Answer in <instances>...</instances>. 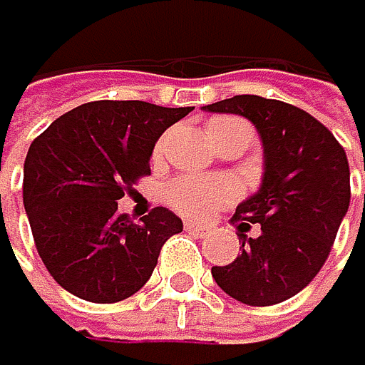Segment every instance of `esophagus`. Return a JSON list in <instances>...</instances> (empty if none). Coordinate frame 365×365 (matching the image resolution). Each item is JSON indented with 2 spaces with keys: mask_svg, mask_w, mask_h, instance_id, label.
<instances>
[{
  "mask_svg": "<svg viewBox=\"0 0 365 365\" xmlns=\"http://www.w3.org/2000/svg\"><path fill=\"white\" fill-rule=\"evenodd\" d=\"M185 230H187V233H194V235H205L207 233L205 226L194 224V222H185Z\"/></svg>",
  "mask_w": 365,
  "mask_h": 365,
  "instance_id": "34e87169",
  "label": "esophagus"
}]
</instances>
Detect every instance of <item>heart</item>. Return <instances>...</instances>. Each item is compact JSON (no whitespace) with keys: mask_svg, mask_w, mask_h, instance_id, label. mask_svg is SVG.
Listing matches in <instances>:
<instances>
[{"mask_svg":"<svg viewBox=\"0 0 365 365\" xmlns=\"http://www.w3.org/2000/svg\"><path fill=\"white\" fill-rule=\"evenodd\" d=\"M224 123H233V118H217L210 123V130ZM164 141L155 146V158L162 153ZM240 194V187L233 178L226 175H198V173H185L175 175L173 180L164 185V198L167 203L187 217H210L219 207L233 203Z\"/></svg>","mask_w":365,"mask_h":365,"instance_id":"obj_1","label":"heart"}]
</instances>
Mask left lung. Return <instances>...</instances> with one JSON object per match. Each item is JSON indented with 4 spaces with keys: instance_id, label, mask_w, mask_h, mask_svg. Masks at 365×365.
Returning a JSON list of instances; mask_svg holds the SVG:
<instances>
[{
    "instance_id": "left-lung-1",
    "label": "left lung",
    "mask_w": 365,
    "mask_h": 365,
    "mask_svg": "<svg viewBox=\"0 0 365 365\" xmlns=\"http://www.w3.org/2000/svg\"><path fill=\"white\" fill-rule=\"evenodd\" d=\"M203 109L249 118L265 153L260 190L230 219L242 254L212 267V277L249 307L286 302L315 279L334 247L350 205L347 155L318 118L281 100L235 96ZM254 223L259 235L247 238Z\"/></svg>"
}]
</instances>
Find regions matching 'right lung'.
<instances>
[{"instance_id":"obj_1","label":"right lung","mask_w":365,"mask_h":365,"mask_svg":"<svg viewBox=\"0 0 365 365\" xmlns=\"http://www.w3.org/2000/svg\"><path fill=\"white\" fill-rule=\"evenodd\" d=\"M192 111L141 100H96L58 116L24 160L22 201L52 279L75 297L114 304L143 288L164 242L182 230L167 207L141 224L118 201L150 175L155 141Z\"/></svg>"}]
</instances>
